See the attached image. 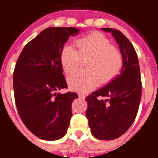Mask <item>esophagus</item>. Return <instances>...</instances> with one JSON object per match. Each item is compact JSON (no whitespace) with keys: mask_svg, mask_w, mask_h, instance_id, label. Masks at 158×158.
I'll use <instances>...</instances> for the list:
<instances>
[{"mask_svg":"<svg viewBox=\"0 0 158 158\" xmlns=\"http://www.w3.org/2000/svg\"><path fill=\"white\" fill-rule=\"evenodd\" d=\"M78 96H79V97H80V98H81V99L85 98V95H84V93H78Z\"/></svg>","mask_w":158,"mask_h":158,"instance_id":"1","label":"esophagus"}]
</instances>
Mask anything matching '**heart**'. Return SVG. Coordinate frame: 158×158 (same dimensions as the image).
I'll use <instances>...</instances> for the list:
<instances>
[{"label": "heart", "instance_id": "b5f03b06", "mask_svg": "<svg viewBox=\"0 0 158 158\" xmlns=\"http://www.w3.org/2000/svg\"><path fill=\"white\" fill-rule=\"evenodd\" d=\"M77 51L66 45L60 53V62L66 74L77 68L80 58L85 61L87 69L78 70L68 78V84L72 90L85 93L97 86L99 82L106 83L118 74L123 66L120 52L111 46L109 40L101 33L92 32L76 41Z\"/></svg>", "mask_w": 158, "mask_h": 158}]
</instances>
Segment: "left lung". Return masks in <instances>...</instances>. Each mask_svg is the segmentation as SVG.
Masks as SVG:
<instances>
[{
  "mask_svg": "<svg viewBox=\"0 0 158 158\" xmlns=\"http://www.w3.org/2000/svg\"><path fill=\"white\" fill-rule=\"evenodd\" d=\"M101 29L111 33L118 43L123 66L112 81L86 97V117L96 139L113 140L123 135L135 121L142 96V81L138 55L129 40L116 29Z\"/></svg>",
  "mask_w": 158,
  "mask_h": 158,
  "instance_id": "obj_1",
  "label": "left lung"
}]
</instances>
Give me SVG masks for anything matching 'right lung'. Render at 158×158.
Returning a JSON list of instances; mask_svg holds the SVG:
<instances>
[{"label": "right lung", "mask_w": 158, "mask_h": 158, "mask_svg": "<svg viewBox=\"0 0 158 158\" xmlns=\"http://www.w3.org/2000/svg\"><path fill=\"white\" fill-rule=\"evenodd\" d=\"M75 27L46 28L21 51L13 73L18 113L27 129L40 139L54 141L67 132L76 93H57L67 88L60 53Z\"/></svg>", "instance_id": "obj_1"}]
</instances>
